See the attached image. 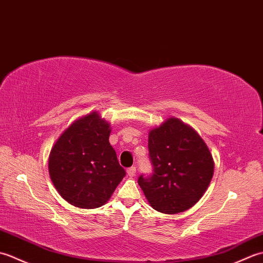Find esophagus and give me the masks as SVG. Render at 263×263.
<instances>
[{"label":"esophagus","instance_id":"esophagus-1","mask_svg":"<svg viewBox=\"0 0 263 263\" xmlns=\"http://www.w3.org/2000/svg\"><path fill=\"white\" fill-rule=\"evenodd\" d=\"M126 173H127V175H128V176H130V177H133V176H136V173H137V170H136V167H130V168H127Z\"/></svg>","mask_w":263,"mask_h":263}]
</instances>
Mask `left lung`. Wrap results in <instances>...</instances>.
Returning a JSON list of instances; mask_svg holds the SVG:
<instances>
[{"label":"left lung","instance_id":"8db88e82","mask_svg":"<svg viewBox=\"0 0 263 263\" xmlns=\"http://www.w3.org/2000/svg\"><path fill=\"white\" fill-rule=\"evenodd\" d=\"M150 177L138 183L155 210L175 215L191 208L208 189L215 163L203 139L193 127L168 117L149 131Z\"/></svg>","mask_w":263,"mask_h":263}]
</instances>
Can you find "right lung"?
<instances>
[{
  "label": "right lung",
  "instance_id": "add662e5",
  "mask_svg": "<svg viewBox=\"0 0 263 263\" xmlns=\"http://www.w3.org/2000/svg\"><path fill=\"white\" fill-rule=\"evenodd\" d=\"M110 131V123L95 110L72 122L51 149V180L61 197L77 208L104 205L125 176L108 141Z\"/></svg>",
  "mask_w": 263,
  "mask_h": 263
}]
</instances>
